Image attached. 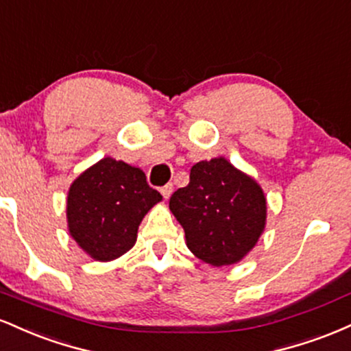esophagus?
<instances>
[{
    "instance_id": "1",
    "label": "esophagus",
    "mask_w": 351,
    "mask_h": 351,
    "mask_svg": "<svg viewBox=\"0 0 351 351\" xmlns=\"http://www.w3.org/2000/svg\"><path fill=\"white\" fill-rule=\"evenodd\" d=\"M160 191H162V195H163V198L165 199H168L171 196V193H173V184L171 183H168V184H165V186L160 189Z\"/></svg>"
}]
</instances>
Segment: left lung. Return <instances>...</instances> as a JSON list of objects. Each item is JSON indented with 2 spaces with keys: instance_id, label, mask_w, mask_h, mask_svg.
<instances>
[{
  "instance_id": "8db88e82",
  "label": "left lung",
  "mask_w": 351,
  "mask_h": 351,
  "mask_svg": "<svg viewBox=\"0 0 351 351\" xmlns=\"http://www.w3.org/2000/svg\"><path fill=\"white\" fill-rule=\"evenodd\" d=\"M170 209L184 229L188 249L204 263L229 265L256 245L265 224V198L251 176L228 160L191 168L188 186L176 189Z\"/></svg>"
}]
</instances>
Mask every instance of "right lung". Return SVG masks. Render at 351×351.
<instances>
[{"mask_svg": "<svg viewBox=\"0 0 351 351\" xmlns=\"http://www.w3.org/2000/svg\"><path fill=\"white\" fill-rule=\"evenodd\" d=\"M158 201L140 168L107 156L71 184L69 232L95 261L117 259L134 247L143 216Z\"/></svg>", "mask_w": 351, "mask_h": 351, "instance_id": "right-lung-1", "label": "right lung"}]
</instances>
